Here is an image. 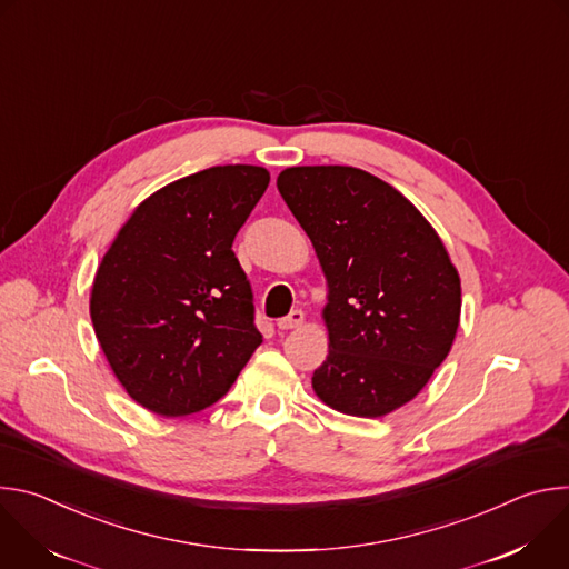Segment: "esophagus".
<instances>
[{
  "instance_id": "esophagus-1",
  "label": "esophagus",
  "mask_w": 569,
  "mask_h": 569,
  "mask_svg": "<svg viewBox=\"0 0 569 569\" xmlns=\"http://www.w3.org/2000/svg\"><path fill=\"white\" fill-rule=\"evenodd\" d=\"M301 323H303V310H290V315L277 321V327L279 331H290V329H299Z\"/></svg>"
}]
</instances>
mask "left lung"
<instances>
[{"mask_svg":"<svg viewBox=\"0 0 569 569\" xmlns=\"http://www.w3.org/2000/svg\"><path fill=\"white\" fill-rule=\"evenodd\" d=\"M277 189L308 233L329 295V356L312 389L329 408L378 419L410 402L446 360L461 281L423 213L353 167H292Z\"/></svg>","mask_w":569,"mask_h":569,"instance_id":"1","label":"left lung"}]
</instances>
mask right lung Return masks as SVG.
Listing matches in <instances>:
<instances>
[{
	"label": "right lung",
	"instance_id": "right-lung-1",
	"mask_svg": "<svg viewBox=\"0 0 569 569\" xmlns=\"http://www.w3.org/2000/svg\"><path fill=\"white\" fill-rule=\"evenodd\" d=\"M268 184L261 167L204 169L146 198L112 240L90 315L141 408L159 417L209 408L263 342L231 242Z\"/></svg>",
	"mask_w": 569,
	"mask_h": 569
}]
</instances>
